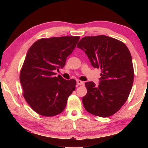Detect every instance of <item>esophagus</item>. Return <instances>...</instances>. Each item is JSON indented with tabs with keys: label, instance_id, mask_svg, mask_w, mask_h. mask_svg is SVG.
Returning <instances> with one entry per match:
<instances>
[{
	"label": "esophagus",
	"instance_id": "34e87169",
	"mask_svg": "<svg viewBox=\"0 0 148 148\" xmlns=\"http://www.w3.org/2000/svg\"><path fill=\"white\" fill-rule=\"evenodd\" d=\"M77 86H82V85L84 84V82L81 81V80L77 79Z\"/></svg>",
	"mask_w": 148,
	"mask_h": 148
}]
</instances>
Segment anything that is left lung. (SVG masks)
Returning <instances> with one entry per match:
<instances>
[{
  "label": "left lung",
  "mask_w": 148,
  "mask_h": 148,
  "mask_svg": "<svg viewBox=\"0 0 148 148\" xmlns=\"http://www.w3.org/2000/svg\"><path fill=\"white\" fill-rule=\"evenodd\" d=\"M77 47L84 50L94 68L101 71L98 86L92 82L85 83V109L96 116H112L127 101L133 84L134 69L128 47L105 35L84 37Z\"/></svg>",
  "instance_id": "1"
}]
</instances>
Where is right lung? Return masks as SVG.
Instances as JSON below:
<instances>
[{
    "instance_id": "obj_1",
    "label": "right lung",
    "mask_w": 148,
    "mask_h": 148,
    "mask_svg": "<svg viewBox=\"0 0 148 148\" xmlns=\"http://www.w3.org/2000/svg\"><path fill=\"white\" fill-rule=\"evenodd\" d=\"M79 39L72 36L42 38L29 48L20 72V82L25 99L37 114L52 117L64 110L76 82L57 77L56 71L64 66Z\"/></svg>"
}]
</instances>
